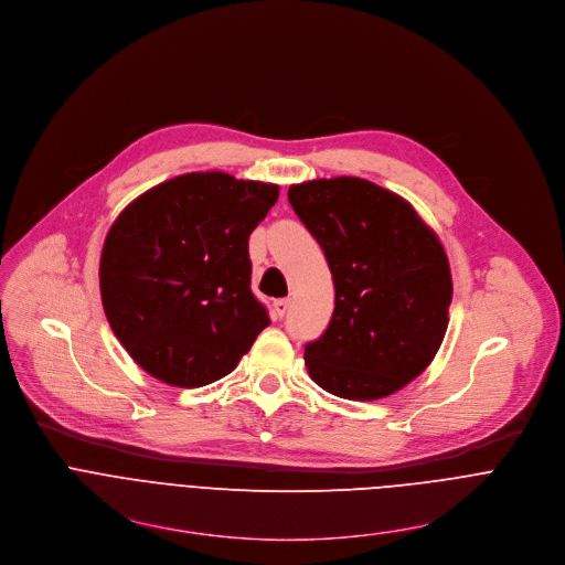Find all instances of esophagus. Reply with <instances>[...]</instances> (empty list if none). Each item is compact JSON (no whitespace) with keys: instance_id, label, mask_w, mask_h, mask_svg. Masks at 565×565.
<instances>
[{"instance_id":"1","label":"esophagus","mask_w":565,"mask_h":565,"mask_svg":"<svg viewBox=\"0 0 565 565\" xmlns=\"http://www.w3.org/2000/svg\"><path fill=\"white\" fill-rule=\"evenodd\" d=\"M289 300L287 298H280V300H276L274 302V319H282L285 315H287V311H289Z\"/></svg>"}]
</instances>
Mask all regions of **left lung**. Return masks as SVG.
<instances>
[{"label":"left lung","instance_id":"8db88e82","mask_svg":"<svg viewBox=\"0 0 565 565\" xmlns=\"http://www.w3.org/2000/svg\"><path fill=\"white\" fill-rule=\"evenodd\" d=\"M289 204L321 244L337 291L326 332L305 343L309 377L343 399L393 395L433 361L449 326L440 239L406 200L359 177L291 185Z\"/></svg>","mask_w":565,"mask_h":565}]
</instances>
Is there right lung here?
Instances as JSON below:
<instances>
[{"label": "right lung", "instance_id": "right-lung-1", "mask_svg": "<svg viewBox=\"0 0 565 565\" xmlns=\"http://www.w3.org/2000/svg\"><path fill=\"white\" fill-rule=\"evenodd\" d=\"M276 200L271 183L191 172L118 215L100 256L103 307L152 377L181 388L217 382L271 323L250 291L248 235Z\"/></svg>", "mask_w": 565, "mask_h": 565}]
</instances>
